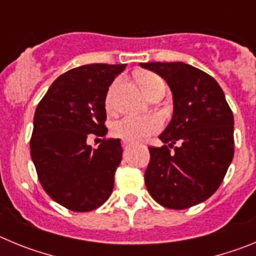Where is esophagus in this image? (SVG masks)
<instances>
[{"instance_id":"esophagus-1","label":"esophagus","mask_w":256,"mask_h":256,"mask_svg":"<svg viewBox=\"0 0 256 256\" xmlns=\"http://www.w3.org/2000/svg\"><path fill=\"white\" fill-rule=\"evenodd\" d=\"M123 144L126 148V146H130V141H126V140H123Z\"/></svg>"}]
</instances>
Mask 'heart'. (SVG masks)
I'll use <instances>...</instances> for the list:
<instances>
[{
	"label": "heart",
	"instance_id": "heart-1",
	"mask_svg": "<svg viewBox=\"0 0 256 256\" xmlns=\"http://www.w3.org/2000/svg\"><path fill=\"white\" fill-rule=\"evenodd\" d=\"M162 82L159 76H148L144 79V91L150 90L151 87L156 84V83ZM119 86V80L114 83L110 87L106 96V106L110 108L112 105V100H114V94ZM162 128V120L155 115H148V116H124L119 120L114 122L112 126V132L115 137L119 138L126 140V141H142V140L148 138V136L152 133L158 132Z\"/></svg>",
	"mask_w": 256,
	"mask_h": 256
}]
</instances>
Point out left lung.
Wrapping results in <instances>:
<instances>
[{"label":"left lung","mask_w":256,"mask_h":256,"mask_svg":"<svg viewBox=\"0 0 256 256\" xmlns=\"http://www.w3.org/2000/svg\"><path fill=\"white\" fill-rule=\"evenodd\" d=\"M140 65L165 79L174 105L159 136L164 144L148 148L144 183L164 208L187 209L208 200L227 173L234 152V114L220 86L202 70L180 61Z\"/></svg>","instance_id":"1"}]
</instances>
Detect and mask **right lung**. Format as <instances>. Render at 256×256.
Here are the masks:
<instances>
[{
    "label": "right lung",
    "instance_id": "1",
    "mask_svg": "<svg viewBox=\"0 0 256 256\" xmlns=\"http://www.w3.org/2000/svg\"><path fill=\"white\" fill-rule=\"evenodd\" d=\"M126 64L74 68L52 83L33 119L30 155L47 195L73 212H91L110 198L122 162L120 140L97 148L88 136L104 137L108 87Z\"/></svg>",
    "mask_w": 256,
    "mask_h": 256
}]
</instances>
